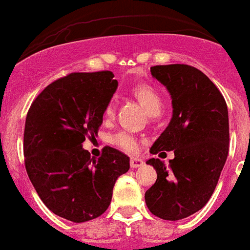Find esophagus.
Instances as JSON below:
<instances>
[{
	"mask_svg": "<svg viewBox=\"0 0 250 250\" xmlns=\"http://www.w3.org/2000/svg\"><path fill=\"white\" fill-rule=\"evenodd\" d=\"M143 164H144V162H143L140 158L133 157L131 159H130V167L131 168H139L142 167Z\"/></svg>",
	"mask_w": 250,
	"mask_h": 250,
	"instance_id": "34e87169",
	"label": "esophagus"
}]
</instances>
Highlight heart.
<instances>
[{"instance_id":"obj_1","label":"heart","mask_w":250,"mask_h":250,"mask_svg":"<svg viewBox=\"0 0 250 250\" xmlns=\"http://www.w3.org/2000/svg\"><path fill=\"white\" fill-rule=\"evenodd\" d=\"M131 95L135 97L136 101L142 104V107L150 116H155V115L161 112L162 99L159 92H158V89L154 86L148 84V83H139V84H136V86L131 88ZM112 114H114L112 106L107 104L104 111V119H110ZM111 142L114 143L116 146L123 149V150L130 151V153L135 151L138 146H139V142H138L135 136H133L129 133H125V131H120V133L115 134L111 138Z\"/></svg>"}]
</instances>
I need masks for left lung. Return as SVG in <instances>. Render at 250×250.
I'll use <instances>...</instances> for the list:
<instances>
[{"mask_svg": "<svg viewBox=\"0 0 250 250\" xmlns=\"http://www.w3.org/2000/svg\"><path fill=\"white\" fill-rule=\"evenodd\" d=\"M151 76L168 89L173 114L150 153L174 151L166 166L146 161L157 181L146 192L149 211L177 221L201 210L214 193L229 151V115L223 95L206 74L187 64L155 65Z\"/></svg>", "mask_w": 250, "mask_h": 250, "instance_id": "obj_1", "label": "left lung"}]
</instances>
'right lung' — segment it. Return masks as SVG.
Here are the masks:
<instances>
[{
	"label": "right lung",
	"instance_id": "add662e5",
	"mask_svg": "<svg viewBox=\"0 0 250 250\" xmlns=\"http://www.w3.org/2000/svg\"><path fill=\"white\" fill-rule=\"evenodd\" d=\"M117 88L110 70L70 73L50 83L31 104L23 131L27 176L49 210L84 223L107 210L112 188L130 168L127 155L104 146L99 159L82 148L95 138Z\"/></svg>",
	"mask_w": 250,
	"mask_h": 250
}]
</instances>
